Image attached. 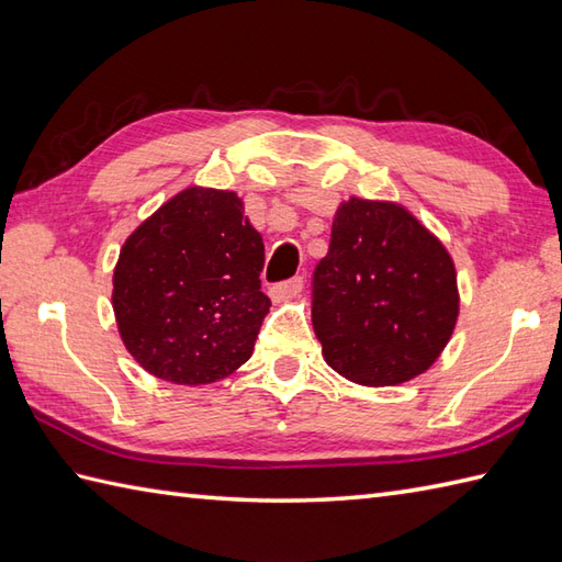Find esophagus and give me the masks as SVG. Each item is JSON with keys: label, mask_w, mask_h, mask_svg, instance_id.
<instances>
[{"label": "esophagus", "mask_w": 562, "mask_h": 562, "mask_svg": "<svg viewBox=\"0 0 562 562\" xmlns=\"http://www.w3.org/2000/svg\"><path fill=\"white\" fill-rule=\"evenodd\" d=\"M302 290H304V280L302 278H292L288 282L274 284V288L270 290V294H272L274 302H288V300H294V296H300Z\"/></svg>", "instance_id": "esophagus-1"}]
</instances>
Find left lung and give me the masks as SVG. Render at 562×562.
Returning a JSON list of instances; mask_svg holds the SVG:
<instances>
[{
	"instance_id": "8db88e82",
	"label": "left lung",
	"mask_w": 562,
	"mask_h": 562,
	"mask_svg": "<svg viewBox=\"0 0 562 562\" xmlns=\"http://www.w3.org/2000/svg\"><path fill=\"white\" fill-rule=\"evenodd\" d=\"M447 246L393 200H342L314 274V333L352 384L398 386L437 362L459 318Z\"/></svg>"
}]
</instances>
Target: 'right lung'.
<instances>
[{"mask_svg": "<svg viewBox=\"0 0 562 562\" xmlns=\"http://www.w3.org/2000/svg\"><path fill=\"white\" fill-rule=\"evenodd\" d=\"M262 236L234 190L190 186L125 238L113 312L127 352L151 376L205 386L250 360L270 300Z\"/></svg>", "mask_w": 562, "mask_h": 562, "instance_id": "right-lung-1", "label": "right lung"}]
</instances>
